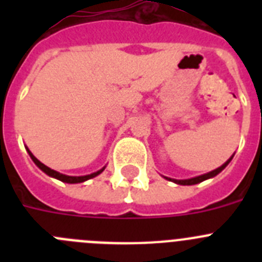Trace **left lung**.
Masks as SVG:
<instances>
[{"label":"left lung","mask_w":262,"mask_h":262,"mask_svg":"<svg viewBox=\"0 0 262 262\" xmlns=\"http://www.w3.org/2000/svg\"><path fill=\"white\" fill-rule=\"evenodd\" d=\"M232 157H231L230 160H227L226 163H224L222 166H219V168L215 169V170H212V172L206 173V174L198 176V177L190 178V180H172V178H168V177H166V180H169V181H173V182H176V184H180V185H195V184H200V182L205 181V180H207V178L215 177V176H216V174H219V173H221L222 170H223V169L226 168V166L228 165V164H230V161H231V160H232Z\"/></svg>","instance_id":"left-lung-1"}]
</instances>
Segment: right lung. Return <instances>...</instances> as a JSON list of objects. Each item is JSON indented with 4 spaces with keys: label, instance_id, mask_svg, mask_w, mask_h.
I'll use <instances>...</instances> for the list:
<instances>
[{
    "label": "right lung",
    "instance_id": "right-lung-1",
    "mask_svg": "<svg viewBox=\"0 0 262 262\" xmlns=\"http://www.w3.org/2000/svg\"><path fill=\"white\" fill-rule=\"evenodd\" d=\"M27 151H29V149H27ZM29 155H30V157L32 159V161H34V163H35L36 165H38L39 168H40L41 170L46 173V174L51 176V177H53V178H57V180H60V181L67 182V184H78V182H84V181H86V180H90V178L96 177V176H98L99 173H102L103 169H105V168H102L101 170H98V172L92 173V174H88V176H81V177H72V176L61 174V173L56 172V170H53V169L46 166L45 164H41L40 161H39V160L36 159V157L34 156V155H32L30 151H29Z\"/></svg>",
    "mask_w": 262,
    "mask_h": 262
}]
</instances>
